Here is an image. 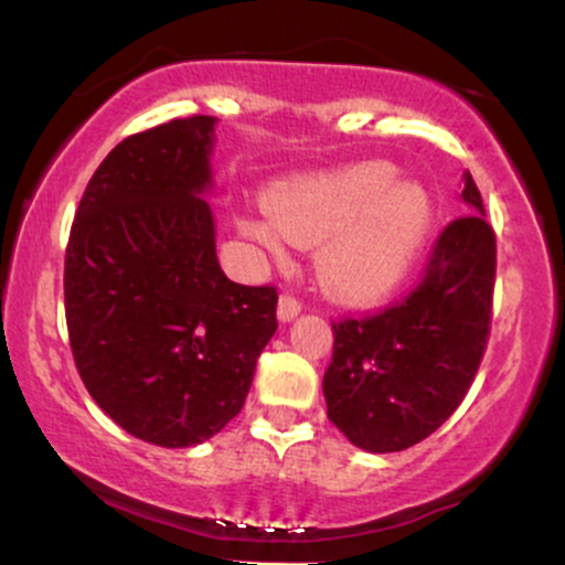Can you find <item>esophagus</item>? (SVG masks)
I'll list each match as a JSON object with an SVG mask.
<instances>
[{"mask_svg": "<svg viewBox=\"0 0 565 565\" xmlns=\"http://www.w3.org/2000/svg\"><path fill=\"white\" fill-rule=\"evenodd\" d=\"M300 310H302L300 300H295V297H291V295L278 297V321H281V323L295 321L297 316H300Z\"/></svg>", "mask_w": 565, "mask_h": 565, "instance_id": "esophagus-1", "label": "esophagus"}]
</instances>
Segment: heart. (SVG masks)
<instances>
[{"instance_id":"b5f03b06","label":"heart","mask_w":565,"mask_h":565,"mask_svg":"<svg viewBox=\"0 0 565 565\" xmlns=\"http://www.w3.org/2000/svg\"><path fill=\"white\" fill-rule=\"evenodd\" d=\"M270 214L242 217L238 228L276 260L287 238L321 244V289L340 302H372L406 276L423 249L433 199L414 180H398L387 161H359L281 185L270 196Z\"/></svg>"}]
</instances>
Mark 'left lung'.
<instances>
[{"label": "left lung", "instance_id": "1", "mask_svg": "<svg viewBox=\"0 0 565 565\" xmlns=\"http://www.w3.org/2000/svg\"><path fill=\"white\" fill-rule=\"evenodd\" d=\"M459 199L470 215L446 225L412 295L369 319L332 323L327 414L364 451H404L436 433L481 366L497 242L470 172Z\"/></svg>", "mask_w": 565, "mask_h": 565}]
</instances>
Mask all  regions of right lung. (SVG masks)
<instances>
[{"label":"right lung","instance_id":"1","mask_svg":"<svg viewBox=\"0 0 565 565\" xmlns=\"http://www.w3.org/2000/svg\"><path fill=\"white\" fill-rule=\"evenodd\" d=\"M215 116L129 135L79 201L66 249V323L89 395L129 436L164 449L210 440L242 412L274 337V287L217 263Z\"/></svg>","mask_w":565,"mask_h":565}]
</instances>
